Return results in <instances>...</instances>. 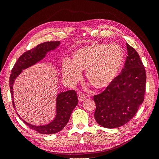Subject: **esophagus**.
<instances>
[{
  "mask_svg": "<svg viewBox=\"0 0 159 159\" xmlns=\"http://www.w3.org/2000/svg\"><path fill=\"white\" fill-rule=\"evenodd\" d=\"M85 98H86V97H85V95L84 93H80L78 95V99H79V101H80V102H81V101L85 100Z\"/></svg>",
  "mask_w": 159,
  "mask_h": 159,
  "instance_id": "34e87169",
  "label": "esophagus"
}]
</instances>
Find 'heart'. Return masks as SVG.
<instances>
[{"instance_id": "heart-1", "label": "heart", "mask_w": 159, "mask_h": 159, "mask_svg": "<svg viewBox=\"0 0 159 159\" xmlns=\"http://www.w3.org/2000/svg\"><path fill=\"white\" fill-rule=\"evenodd\" d=\"M123 63V53L115 44H93L73 53V61L64 60L61 69L64 75L71 83L81 78L86 70V78L97 89L108 86L119 74Z\"/></svg>"}]
</instances>
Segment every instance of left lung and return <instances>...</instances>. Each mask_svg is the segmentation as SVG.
Wrapping results in <instances>:
<instances>
[{
	"label": "left lung",
	"mask_w": 159,
	"mask_h": 159,
	"mask_svg": "<svg viewBox=\"0 0 159 159\" xmlns=\"http://www.w3.org/2000/svg\"><path fill=\"white\" fill-rule=\"evenodd\" d=\"M128 56L121 74L103 92L93 96L97 123L105 128L126 124L137 113L145 99L146 71L137 52L126 44Z\"/></svg>",
	"instance_id": "8db88e82"
}]
</instances>
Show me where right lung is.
<instances>
[{"mask_svg":"<svg viewBox=\"0 0 159 159\" xmlns=\"http://www.w3.org/2000/svg\"><path fill=\"white\" fill-rule=\"evenodd\" d=\"M59 41L46 42L37 45L34 48L28 50L19 57L11 71L10 76V89L12 98V105L15 109V105L13 99V84L14 80L22 71L26 69L40 61L46 56V53L50 50H54L60 44ZM78 99L77 93L74 90H69L59 93L57 96L56 102V115L54 120L46 125L35 126L28 123L21 118L28 127L41 134H50L56 133L61 131L68 123L72 111L78 105ZM18 117L20 115L16 113Z\"/></svg>","mask_w":159,"mask_h":159,"instance_id":"right-lung-1","label":"right lung"}]
</instances>
